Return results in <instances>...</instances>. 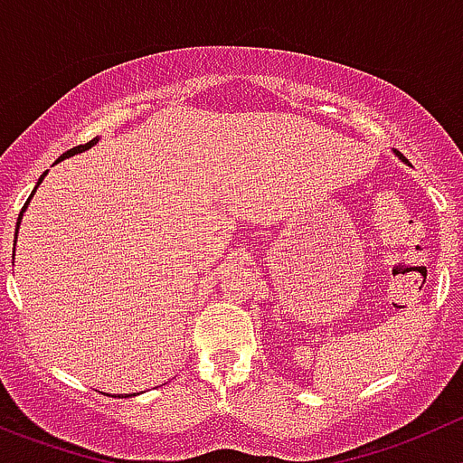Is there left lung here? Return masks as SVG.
<instances>
[{
	"label": "left lung",
	"mask_w": 463,
	"mask_h": 463,
	"mask_svg": "<svg viewBox=\"0 0 463 463\" xmlns=\"http://www.w3.org/2000/svg\"><path fill=\"white\" fill-rule=\"evenodd\" d=\"M395 154H398V156H400V158H402V161H404V156H402V154H400V152H395Z\"/></svg>",
	"instance_id": "8db88e82"
}]
</instances>
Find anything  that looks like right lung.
Listing matches in <instances>:
<instances>
[{
  "label": "right lung",
  "instance_id": "1",
  "mask_svg": "<svg viewBox=\"0 0 463 463\" xmlns=\"http://www.w3.org/2000/svg\"><path fill=\"white\" fill-rule=\"evenodd\" d=\"M95 143H97V138H92V140H90V143H86V145H77V147L68 149V152H65V154H63V156H61V158H59V161H63V158H68V156H74V154H79V152H86V149H90V147H92V145H95ZM45 175H47V173H43V175H41V179H38V184H41V182H43V179H45ZM33 193H36V188H33ZM33 193H31V195H29V200H31V197H33ZM29 200H26V204H29ZM26 204H24V206H22L20 215H17V227H20V220H22V213H24ZM15 236H17V234H15ZM125 398H129V395H125Z\"/></svg>",
  "mask_w": 463,
  "mask_h": 463
}]
</instances>
